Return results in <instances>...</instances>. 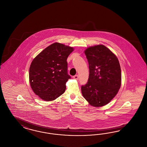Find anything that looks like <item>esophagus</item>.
<instances>
[{"label": "esophagus", "instance_id": "esophagus-1", "mask_svg": "<svg viewBox=\"0 0 147 147\" xmlns=\"http://www.w3.org/2000/svg\"><path fill=\"white\" fill-rule=\"evenodd\" d=\"M73 78H74V79L78 80V79H79V76H78V75H76V76H73Z\"/></svg>", "mask_w": 147, "mask_h": 147}]
</instances>
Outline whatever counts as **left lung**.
I'll return each mask as SVG.
<instances>
[{"label": "left lung", "instance_id": "8db88e82", "mask_svg": "<svg viewBox=\"0 0 147 147\" xmlns=\"http://www.w3.org/2000/svg\"><path fill=\"white\" fill-rule=\"evenodd\" d=\"M89 65L87 82L81 86L84 98L90 105L100 107L115 96L121 85V69L116 55L103 45L85 51Z\"/></svg>", "mask_w": 147, "mask_h": 147}]
</instances>
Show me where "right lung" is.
<instances>
[{
  "label": "right lung",
  "instance_id": "obj_1",
  "mask_svg": "<svg viewBox=\"0 0 147 147\" xmlns=\"http://www.w3.org/2000/svg\"><path fill=\"white\" fill-rule=\"evenodd\" d=\"M73 51L71 47L55 43L47 47L32 61L29 81L36 95L46 101H51L66 90L68 74L67 59Z\"/></svg>",
  "mask_w": 147,
  "mask_h": 147
}]
</instances>
